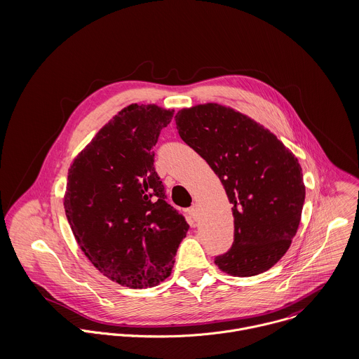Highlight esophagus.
Listing matches in <instances>:
<instances>
[{"label":"esophagus","mask_w":359,"mask_h":359,"mask_svg":"<svg viewBox=\"0 0 359 359\" xmlns=\"http://www.w3.org/2000/svg\"><path fill=\"white\" fill-rule=\"evenodd\" d=\"M188 215H189V219H191L192 222H195V221L199 219V210H198L196 205H194L191 208H188Z\"/></svg>","instance_id":"esophagus-1"}]
</instances>
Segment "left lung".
Instances as JSON below:
<instances>
[{
	"instance_id": "left-lung-1",
	"label": "left lung",
	"mask_w": 359,
	"mask_h": 359,
	"mask_svg": "<svg viewBox=\"0 0 359 359\" xmlns=\"http://www.w3.org/2000/svg\"><path fill=\"white\" fill-rule=\"evenodd\" d=\"M175 123L233 205V243L215 265L242 278L269 269L290 248L302 219L306 187L297 157L255 120L217 103L184 109Z\"/></svg>"
}]
</instances>
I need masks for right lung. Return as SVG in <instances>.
I'll use <instances>...</instances> for the list:
<instances>
[{"label":"right lung","instance_id":"1","mask_svg":"<svg viewBox=\"0 0 359 359\" xmlns=\"http://www.w3.org/2000/svg\"><path fill=\"white\" fill-rule=\"evenodd\" d=\"M174 110L130 104L79 154L67 175L65 212L86 257L131 289L170 276L189 225L165 202L154 145Z\"/></svg>","mask_w":359,"mask_h":359}]
</instances>
